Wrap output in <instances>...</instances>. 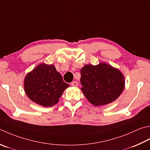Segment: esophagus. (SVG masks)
Returning a JSON list of instances; mask_svg holds the SVG:
<instances>
[{
	"mask_svg": "<svg viewBox=\"0 0 150 150\" xmlns=\"http://www.w3.org/2000/svg\"><path fill=\"white\" fill-rule=\"evenodd\" d=\"M71 85L72 86H77L78 85V83L77 81H73L71 83Z\"/></svg>",
	"mask_w": 150,
	"mask_h": 150,
	"instance_id": "esophagus-1",
	"label": "esophagus"
}]
</instances>
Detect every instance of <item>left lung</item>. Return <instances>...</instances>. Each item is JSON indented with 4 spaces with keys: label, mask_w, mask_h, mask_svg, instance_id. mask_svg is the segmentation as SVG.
<instances>
[{
    "label": "left lung",
    "mask_w": 150,
    "mask_h": 150,
    "mask_svg": "<svg viewBox=\"0 0 150 150\" xmlns=\"http://www.w3.org/2000/svg\"><path fill=\"white\" fill-rule=\"evenodd\" d=\"M81 90L90 103L101 106L115 101L124 89L125 80L118 69L105 63L85 65L81 70Z\"/></svg>",
    "instance_id": "left-lung-1"
}]
</instances>
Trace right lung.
I'll list each match as a JSON object with an SVG mask.
<instances>
[{
    "mask_svg": "<svg viewBox=\"0 0 150 150\" xmlns=\"http://www.w3.org/2000/svg\"><path fill=\"white\" fill-rule=\"evenodd\" d=\"M69 84L54 66L40 64L25 78L24 88L28 98L36 103L49 107L57 104Z\"/></svg>",
    "mask_w": 150,
    "mask_h": 150,
    "instance_id": "right-lung-1",
    "label": "right lung"
}]
</instances>
